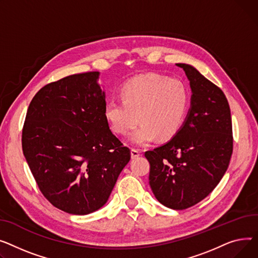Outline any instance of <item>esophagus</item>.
Segmentation results:
<instances>
[{
	"label": "esophagus",
	"instance_id": "esophagus-1",
	"mask_svg": "<svg viewBox=\"0 0 258 258\" xmlns=\"http://www.w3.org/2000/svg\"><path fill=\"white\" fill-rule=\"evenodd\" d=\"M139 156H141V151L138 150V149L132 148L131 149V157L132 158H136V157H139Z\"/></svg>",
	"mask_w": 258,
	"mask_h": 258
}]
</instances>
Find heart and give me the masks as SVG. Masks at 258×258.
Here are the masks:
<instances>
[{
	"mask_svg": "<svg viewBox=\"0 0 258 258\" xmlns=\"http://www.w3.org/2000/svg\"><path fill=\"white\" fill-rule=\"evenodd\" d=\"M118 101L105 105L104 115L111 131L119 136L131 132L136 146L153 142L170 141L179 132L188 107V92L177 79H168L156 74L143 75L126 82L119 89Z\"/></svg>",
	"mask_w": 258,
	"mask_h": 258,
	"instance_id": "1",
	"label": "heart"
}]
</instances>
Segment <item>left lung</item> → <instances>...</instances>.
Listing matches in <instances>:
<instances>
[{"instance_id": "1", "label": "left lung", "mask_w": 258, "mask_h": 258, "mask_svg": "<svg viewBox=\"0 0 258 258\" xmlns=\"http://www.w3.org/2000/svg\"><path fill=\"white\" fill-rule=\"evenodd\" d=\"M189 80L191 107L184 125L169 142L146 151L149 183L164 206L183 210L215 189L233 150L230 107L222 89L195 68L177 63Z\"/></svg>"}]
</instances>
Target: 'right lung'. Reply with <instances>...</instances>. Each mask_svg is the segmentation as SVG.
<instances>
[{
  "label": "right lung",
  "mask_w": 258,
  "mask_h": 258,
  "mask_svg": "<svg viewBox=\"0 0 258 258\" xmlns=\"http://www.w3.org/2000/svg\"><path fill=\"white\" fill-rule=\"evenodd\" d=\"M98 72L68 76L40 88L26 114L23 152L53 206L87 215L107 202L130 149L109 129Z\"/></svg>",
  "instance_id": "obj_1"
}]
</instances>
